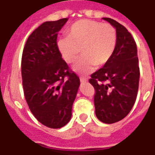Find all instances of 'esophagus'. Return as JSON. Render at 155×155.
<instances>
[{"label": "esophagus", "instance_id": "34e87169", "mask_svg": "<svg viewBox=\"0 0 155 155\" xmlns=\"http://www.w3.org/2000/svg\"><path fill=\"white\" fill-rule=\"evenodd\" d=\"M80 80H81V82H86V81H88V79L86 77H81Z\"/></svg>", "mask_w": 155, "mask_h": 155}]
</instances>
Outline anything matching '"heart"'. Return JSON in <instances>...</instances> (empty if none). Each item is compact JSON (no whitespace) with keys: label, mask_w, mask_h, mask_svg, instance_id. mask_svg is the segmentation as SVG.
I'll use <instances>...</instances> for the list:
<instances>
[{"label":"heart","mask_w":155,"mask_h":155,"mask_svg":"<svg viewBox=\"0 0 155 155\" xmlns=\"http://www.w3.org/2000/svg\"><path fill=\"white\" fill-rule=\"evenodd\" d=\"M117 31L109 24L83 19L74 23L67 32V38L58 40L57 48L64 61L74 64V71L87 74L95 66L105 65L111 59L117 45Z\"/></svg>","instance_id":"1"}]
</instances>
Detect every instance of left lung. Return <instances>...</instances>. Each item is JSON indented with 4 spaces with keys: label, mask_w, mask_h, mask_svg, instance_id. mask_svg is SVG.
Segmentation results:
<instances>
[{
    "label": "left lung",
    "mask_w": 155,
    "mask_h": 155,
    "mask_svg": "<svg viewBox=\"0 0 155 155\" xmlns=\"http://www.w3.org/2000/svg\"><path fill=\"white\" fill-rule=\"evenodd\" d=\"M117 31V45L107 62L91 74L94 88L95 114L99 121L112 124L130 113L137 96L140 68L136 43L123 25L110 18H103Z\"/></svg>",
    "instance_id": "1"
}]
</instances>
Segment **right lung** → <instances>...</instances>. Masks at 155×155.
Here are the masks:
<instances>
[{"label":"right lung","mask_w":155,"mask_h":155,"mask_svg":"<svg viewBox=\"0 0 155 155\" xmlns=\"http://www.w3.org/2000/svg\"><path fill=\"white\" fill-rule=\"evenodd\" d=\"M67 19L47 21L38 27L26 41L21 61L28 107L38 121L53 129L70 121L80 86V78L69 68L57 48V34Z\"/></svg>","instance_id":"obj_1"}]
</instances>
